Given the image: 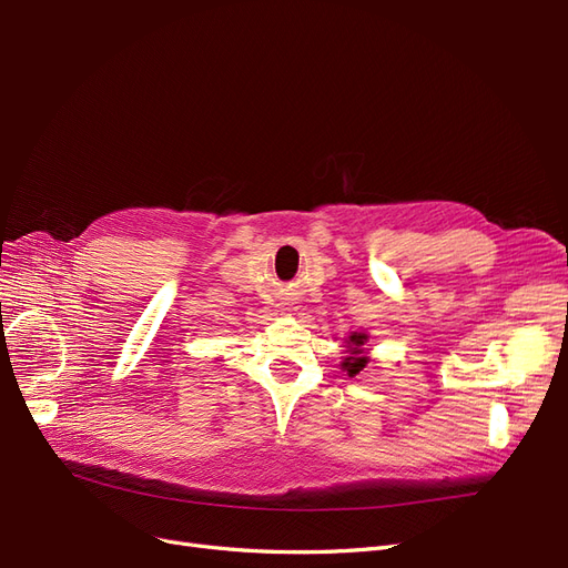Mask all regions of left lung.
<instances>
[{"instance_id":"1","label":"left lung","mask_w":568,"mask_h":568,"mask_svg":"<svg viewBox=\"0 0 568 568\" xmlns=\"http://www.w3.org/2000/svg\"><path fill=\"white\" fill-rule=\"evenodd\" d=\"M365 341H367V336H365V334H353V336H351V341H348V343H353V346H351V357L343 359L341 367L346 369L351 376L359 374V372L365 369V365H367V357L359 355V353H363Z\"/></svg>"}]
</instances>
